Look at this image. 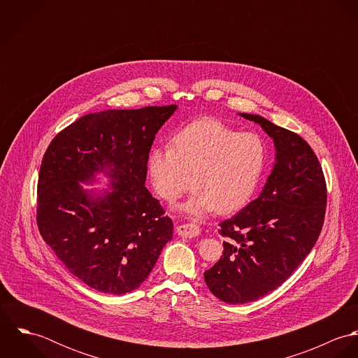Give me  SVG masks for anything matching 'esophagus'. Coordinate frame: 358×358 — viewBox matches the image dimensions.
Returning <instances> with one entry per match:
<instances>
[{
	"instance_id": "34e87169",
	"label": "esophagus",
	"mask_w": 358,
	"mask_h": 358,
	"mask_svg": "<svg viewBox=\"0 0 358 358\" xmlns=\"http://www.w3.org/2000/svg\"><path fill=\"white\" fill-rule=\"evenodd\" d=\"M176 233L180 237L193 238L200 234V229L196 224H179V226H176Z\"/></svg>"
}]
</instances>
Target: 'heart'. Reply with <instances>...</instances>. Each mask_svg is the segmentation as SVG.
Listing matches in <instances>:
<instances>
[{"mask_svg": "<svg viewBox=\"0 0 358 358\" xmlns=\"http://www.w3.org/2000/svg\"><path fill=\"white\" fill-rule=\"evenodd\" d=\"M264 146L254 134H238L204 118L179 131L171 149H153L148 169L157 194L176 201L196 187L180 210L192 217L219 210L234 212L250 201L263 171Z\"/></svg>", "mask_w": 358, "mask_h": 358, "instance_id": "obj_1", "label": "heart"}]
</instances>
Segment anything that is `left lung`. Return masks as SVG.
Wrapping results in <instances>:
<instances>
[{"label": "left lung", "instance_id": "1", "mask_svg": "<svg viewBox=\"0 0 358 358\" xmlns=\"http://www.w3.org/2000/svg\"><path fill=\"white\" fill-rule=\"evenodd\" d=\"M255 121L275 146V164L260 196L219 223L223 256L204 273L209 291L226 303H248L278 288L305 260L321 233L327 182L306 141L268 120Z\"/></svg>", "mask_w": 358, "mask_h": 358}]
</instances>
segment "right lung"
Returning <instances> with one entry per match:
<instances>
[{"label":"right lung","mask_w":358,"mask_h":358,"mask_svg":"<svg viewBox=\"0 0 358 358\" xmlns=\"http://www.w3.org/2000/svg\"><path fill=\"white\" fill-rule=\"evenodd\" d=\"M176 104L87 114L52 139L37 185V226L67 270L122 295L150 274L173 223L145 187L155 134ZM108 169L115 192L94 199L78 185Z\"/></svg>","instance_id":"1"}]
</instances>
